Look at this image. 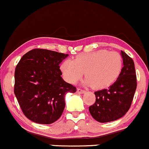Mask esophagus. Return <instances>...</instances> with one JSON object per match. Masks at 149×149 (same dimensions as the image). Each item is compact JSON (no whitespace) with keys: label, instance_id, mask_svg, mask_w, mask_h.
I'll return each instance as SVG.
<instances>
[{"label":"esophagus","instance_id":"obj_1","mask_svg":"<svg viewBox=\"0 0 149 149\" xmlns=\"http://www.w3.org/2000/svg\"><path fill=\"white\" fill-rule=\"evenodd\" d=\"M77 92H78V93H84L85 92H86V91H85L84 90L81 89V88H77Z\"/></svg>","mask_w":149,"mask_h":149}]
</instances>
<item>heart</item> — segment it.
I'll use <instances>...</instances> for the list:
<instances>
[{
    "label": "heart",
    "mask_w": 149,
    "mask_h": 149,
    "mask_svg": "<svg viewBox=\"0 0 149 149\" xmlns=\"http://www.w3.org/2000/svg\"><path fill=\"white\" fill-rule=\"evenodd\" d=\"M123 60L120 54L100 49L78 55L73 61L65 60L60 69L68 83L77 82L86 72L85 84L96 89L109 87L117 81L122 72Z\"/></svg>",
    "instance_id": "obj_1"
}]
</instances>
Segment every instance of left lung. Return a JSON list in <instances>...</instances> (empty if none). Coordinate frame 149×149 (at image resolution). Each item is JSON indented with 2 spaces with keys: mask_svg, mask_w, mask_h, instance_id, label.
Returning a JSON list of instances; mask_svg holds the SVG:
<instances>
[{
  "mask_svg": "<svg viewBox=\"0 0 149 149\" xmlns=\"http://www.w3.org/2000/svg\"><path fill=\"white\" fill-rule=\"evenodd\" d=\"M124 67L116 82L108 89L95 92V102L90 113L97 122H109L123 117L130 108L136 89V75L133 59L123 51Z\"/></svg>",
  "mask_w": 149,
  "mask_h": 149,
  "instance_id": "8db88e82",
  "label": "left lung"
}]
</instances>
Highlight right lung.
Returning a JSON list of instances; mask_svg holds the SVG:
<instances>
[{
    "label": "right lung",
    "mask_w": 149,
    "mask_h": 149,
    "mask_svg": "<svg viewBox=\"0 0 149 149\" xmlns=\"http://www.w3.org/2000/svg\"><path fill=\"white\" fill-rule=\"evenodd\" d=\"M68 54L34 49L19 60L15 71L14 93L29 120L49 125L59 119L65 107L66 93L76 88L61 78L60 63Z\"/></svg>",
    "instance_id": "1"
}]
</instances>
